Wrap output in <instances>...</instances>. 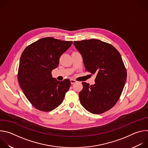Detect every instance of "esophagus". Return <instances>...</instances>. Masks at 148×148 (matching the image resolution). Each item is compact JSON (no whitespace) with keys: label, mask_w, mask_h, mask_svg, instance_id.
I'll return each instance as SVG.
<instances>
[{"label":"esophagus","mask_w":148,"mask_h":148,"mask_svg":"<svg viewBox=\"0 0 148 148\" xmlns=\"http://www.w3.org/2000/svg\"><path fill=\"white\" fill-rule=\"evenodd\" d=\"M70 81H71V84H75V82H77V81L73 79H70Z\"/></svg>","instance_id":"34e87169"}]
</instances>
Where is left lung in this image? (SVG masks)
<instances>
[{
	"instance_id": "1",
	"label": "left lung",
	"mask_w": 148,
	"mask_h": 148,
	"mask_svg": "<svg viewBox=\"0 0 148 148\" xmlns=\"http://www.w3.org/2000/svg\"><path fill=\"white\" fill-rule=\"evenodd\" d=\"M86 70L97 75L95 84L82 82L80 103L88 112L99 114L112 108L119 99L126 80L121 56L111 45L97 39L75 41Z\"/></svg>"
}]
</instances>
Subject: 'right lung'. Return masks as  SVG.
<instances>
[{"label": "right lung", "mask_w": 148, "mask_h": 148, "mask_svg": "<svg viewBox=\"0 0 148 148\" xmlns=\"http://www.w3.org/2000/svg\"><path fill=\"white\" fill-rule=\"evenodd\" d=\"M72 41L45 37L27 46L20 57L18 71L20 86L36 108L51 111L62 103L71 82L59 81L52 77L60 56L72 45Z\"/></svg>", "instance_id": "right-lung-1"}]
</instances>
